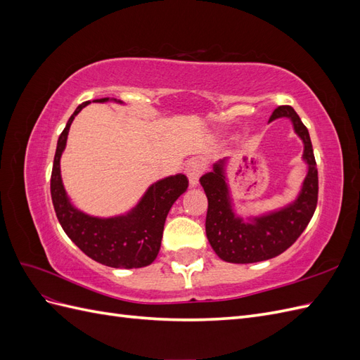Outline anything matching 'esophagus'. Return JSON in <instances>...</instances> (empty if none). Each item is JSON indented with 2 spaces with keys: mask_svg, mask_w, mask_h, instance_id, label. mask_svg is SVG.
<instances>
[{
  "mask_svg": "<svg viewBox=\"0 0 360 360\" xmlns=\"http://www.w3.org/2000/svg\"><path fill=\"white\" fill-rule=\"evenodd\" d=\"M202 171H204V165H202L201 160H191L188 163V165H186V176L189 179L191 188L198 186Z\"/></svg>",
  "mask_w": 360,
  "mask_h": 360,
  "instance_id": "obj_1",
  "label": "esophagus"
}]
</instances>
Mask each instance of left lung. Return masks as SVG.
Wrapping results in <instances>:
<instances>
[{
  "mask_svg": "<svg viewBox=\"0 0 360 360\" xmlns=\"http://www.w3.org/2000/svg\"><path fill=\"white\" fill-rule=\"evenodd\" d=\"M287 117L294 132L303 143L302 159L308 165L297 198L288 205L267 214L245 221L236 214L225 176V160L213 165V171L200 179L209 200L205 217V234L216 255L226 263L249 264L278 257L287 250L308 226L319 200V171L307 126L291 106H278L269 122Z\"/></svg>",
  "mask_w": 360,
  "mask_h": 360,
  "instance_id": "obj_1",
  "label": "left lung"
}]
</instances>
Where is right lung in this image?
Here are the masks:
<instances>
[{
  "label": "right lung",
  "instance_id": "obj_1",
  "mask_svg": "<svg viewBox=\"0 0 360 360\" xmlns=\"http://www.w3.org/2000/svg\"><path fill=\"white\" fill-rule=\"evenodd\" d=\"M108 101L122 103L110 97L93 102L103 103ZM89 103L84 102L76 108L58 138L51 176L53 209L64 233L91 259L115 269L146 267L153 263L159 254L168 212L180 195L186 192L188 177L184 174H176L153 183L139 202L126 214L97 217L76 209L63 186L60 159L66 148L73 118Z\"/></svg>",
  "mask_w": 360,
  "mask_h": 360
}]
</instances>
